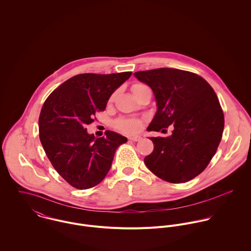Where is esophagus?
Segmentation results:
<instances>
[{"label": "esophagus", "instance_id": "esophagus-1", "mask_svg": "<svg viewBox=\"0 0 251 251\" xmlns=\"http://www.w3.org/2000/svg\"><path fill=\"white\" fill-rule=\"evenodd\" d=\"M130 141H134V142H137V141H140L141 139H142V137L141 136H138V135H136V136H131V137H129L128 138Z\"/></svg>", "mask_w": 251, "mask_h": 251}]
</instances>
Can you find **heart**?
Listing matches in <instances>:
<instances>
[{
	"label": "heart",
	"mask_w": 251,
	"mask_h": 251,
	"mask_svg": "<svg viewBox=\"0 0 251 251\" xmlns=\"http://www.w3.org/2000/svg\"><path fill=\"white\" fill-rule=\"evenodd\" d=\"M145 85L142 84H135L132 86V92L137 89V88H140V87H143ZM118 128L120 130H122L123 132L125 133H127V134H132V133H135L137 132L140 127H141V121L139 120H136V119H130V120H122L118 123Z\"/></svg>",
	"instance_id": "b5f03b06"
}]
</instances>
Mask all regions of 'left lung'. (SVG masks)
Masks as SVG:
<instances>
[{
	"label": "left lung",
	"mask_w": 251,
	"mask_h": 251,
	"mask_svg": "<svg viewBox=\"0 0 251 251\" xmlns=\"http://www.w3.org/2000/svg\"><path fill=\"white\" fill-rule=\"evenodd\" d=\"M133 75L151 89L157 106L147 130L174 126L168 137H150L154 148L144 158L146 166L169 182L195 178L215 155L224 128V115L214 89L201 76L176 69Z\"/></svg>",
	"instance_id": "left-lung-1"
}]
</instances>
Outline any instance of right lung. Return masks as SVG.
<instances>
[{
  "label": "right lung",
  "instance_id": "add662e5",
  "mask_svg": "<svg viewBox=\"0 0 251 251\" xmlns=\"http://www.w3.org/2000/svg\"><path fill=\"white\" fill-rule=\"evenodd\" d=\"M132 72L83 73L60 85L41 108L39 139L56 171L71 185L87 189L107 175L116 150L127 138L108 130L95 137L86 126L106 107L112 94Z\"/></svg>",
  "mask_w": 251,
  "mask_h": 251
}]
</instances>
